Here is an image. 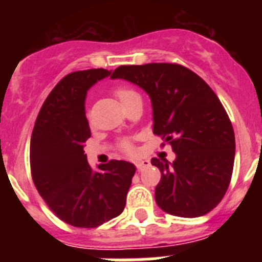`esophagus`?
<instances>
[{
	"instance_id": "obj_1",
	"label": "esophagus",
	"mask_w": 262,
	"mask_h": 262,
	"mask_svg": "<svg viewBox=\"0 0 262 262\" xmlns=\"http://www.w3.org/2000/svg\"><path fill=\"white\" fill-rule=\"evenodd\" d=\"M149 161L148 160H138L135 163V166L138 168V170H143L144 168H147V166H149Z\"/></svg>"
}]
</instances>
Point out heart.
<instances>
[{
  "label": "heart",
  "instance_id": "1",
  "mask_svg": "<svg viewBox=\"0 0 262 262\" xmlns=\"http://www.w3.org/2000/svg\"><path fill=\"white\" fill-rule=\"evenodd\" d=\"M114 94H115V97L119 99V102L122 103V105H124V103H126L129 98H133V97L138 96V94H136L134 90L127 89V88H117V89L114 90ZM120 148H122V149H123V151L128 155L135 154V148H134V145L131 144V142H129V140H123V142L120 143Z\"/></svg>",
  "mask_w": 262,
  "mask_h": 262
}]
</instances>
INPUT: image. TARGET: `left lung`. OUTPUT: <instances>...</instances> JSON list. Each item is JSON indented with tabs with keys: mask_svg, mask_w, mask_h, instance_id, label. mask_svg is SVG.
<instances>
[{
	"mask_svg": "<svg viewBox=\"0 0 262 262\" xmlns=\"http://www.w3.org/2000/svg\"><path fill=\"white\" fill-rule=\"evenodd\" d=\"M111 78L129 81L149 96L154 134L176 154L173 163L151 160L161 172L157 206L182 217L211 211L228 189L235 161V134L216 94L193 71L170 62L120 66Z\"/></svg>",
	"mask_w": 262,
	"mask_h": 262,
	"instance_id": "left-lung-1",
	"label": "left lung"
}]
</instances>
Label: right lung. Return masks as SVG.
Masks as SVG:
<instances>
[{
    "label": "right lung",
    "instance_id": "add662e5",
    "mask_svg": "<svg viewBox=\"0 0 262 262\" xmlns=\"http://www.w3.org/2000/svg\"><path fill=\"white\" fill-rule=\"evenodd\" d=\"M110 75L107 69L72 72L57 82L39 111L30 143L36 190L51 211L73 227L94 228L122 214L135 165L110 160L94 172L84 152L90 128L88 90Z\"/></svg>",
    "mask_w": 262,
    "mask_h": 262
}]
</instances>
